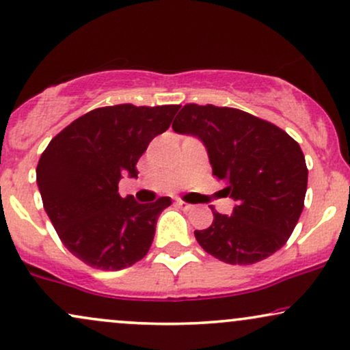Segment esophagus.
I'll use <instances>...</instances> for the list:
<instances>
[{
    "label": "esophagus",
    "instance_id": "1",
    "mask_svg": "<svg viewBox=\"0 0 350 350\" xmlns=\"http://www.w3.org/2000/svg\"><path fill=\"white\" fill-rule=\"evenodd\" d=\"M178 205H179V207H183V208H191L192 207V205L191 204H187V202H184V200H178Z\"/></svg>",
    "mask_w": 350,
    "mask_h": 350
}]
</instances>
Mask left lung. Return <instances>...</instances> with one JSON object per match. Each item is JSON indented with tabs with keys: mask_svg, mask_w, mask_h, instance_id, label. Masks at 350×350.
<instances>
[{
	"mask_svg": "<svg viewBox=\"0 0 350 350\" xmlns=\"http://www.w3.org/2000/svg\"><path fill=\"white\" fill-rule=\"evenodd\" d=\"M172 129L204 142L213 176L226 180V193L237 200L233 215L212 207V225L196 230L204 251L238 266L279 251L305 204L308 167L300 145L271 122L212 104H186Z\"/></svg>",
	"mask_w": 350,
	"mask_h": 350,
	"instance_id": "1",
	"label": "left lung"
}]
</instances>
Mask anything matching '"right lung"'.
<instances>
[{
	"mask_svg": "<svg viewBox=\"0 0 350 350\" xmlns=\"http://www.w3.org/2000/svg\"><path fill=\"white\" fill-rule=\"evenodd\" d=\"M180 106L98 107L52 138L37 164L44 208L62 243L90 267L120 271L148 252L170 197L138 204L119 180L137 178L150 142L170 129Z\"/></svg>",
	"mask_w": 350,
	"mask_h": 350,
	"instance_id": "obj_1",
	"label": "right lung"
}]
</instances>
